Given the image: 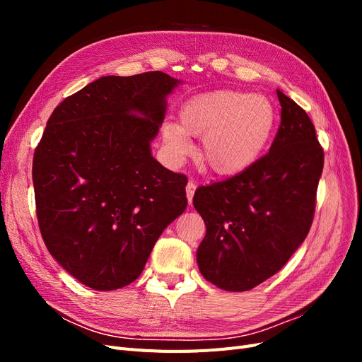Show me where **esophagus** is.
<instances>
[{
    "label": "esophagus",
    "mask_w": 362,
    "mask_h": 362,
    "mask_svg": "<svg viewBox=\"0 0 362 362\" xmlns=\"http://www.w3.org/2000/svg\"><path fill=\"white\" fill-rule=\"evenodd\" d=\"M194 190H196V185H194V182H193V181H189V182H187V185H185V192H187V201H189V205H192Z\"/></svg>",
    "instance_id": "esophagus-1"
}]
</instances>
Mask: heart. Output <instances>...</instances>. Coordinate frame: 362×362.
<instances>
[{
  "instance_id": "obj_1",
  "label": "heart",
  "mask_w": 362,
  "mask_h": 362,
  "mask_svg": "<svg viewBox=\"0 0 362 362\" xmlns=\"http://www.w3.org/2000/svg\"><path fill=\"white\" fill-rule=\"evenodd\" d=\"M180 120H168L161 128L169 156L184 160L193 151L190 137H202L201 163L231 177L264 154L275 133L276 110L264 95L225 89L190 98L181 107Z\"/></svg>"
}]
</instances>
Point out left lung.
Here are the masks:
<instances>
[{"label":"left lung","mask_w":362,"mask_h":362,"mask_svg":"<svg viewBox=\"0 0 362 362\" xmlns=\"http://www.w3.org/2000/svg\"><path fill=\"white\" fill-rule=\"evenodd\" d=\"M276 93L281 125L269 154L193 196L206 226L196 252L199 272L226 291H247L275 275L313 223L323 149L305 110Z\"/></svg>","instance_id":"8db88e82"}]
</instances>
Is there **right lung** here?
Listing matches in <instances>:
<instances>
[{"label":"right lung","mask_w":362,"mask_h":362,"mask_svg":"<svg viewBox=\"0 0 362 362\" xmlns=\"http://www.w3.org/2000/svg\"><path fill=\"white\" fill-rule=\"evenodd\" d=\"M181 83L160 71L101 76L48 119L33 158L39 228L52 258L93 290L136 281L187 206V178L151 152Z\"/></svg>","instance_id":"right-lung-1"}]
</instances>
